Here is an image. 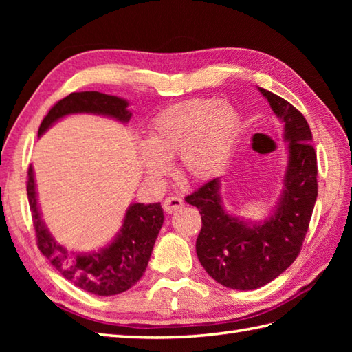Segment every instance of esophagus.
I'll use <instances>...</instances> for the list:
<instances>
[{"mask_svg":"<svg viewBox=\"0 0 352 352\" xmlns=\"http://www.w3.org/2000/svg\"><path fill=\"white\" fill-rule=\"evenodd\" d=\"M183 206H184V201L182 198H178V197H168L163 203L164 212L169 213V214L174 213L175 210H178V208H182Z\"/></svg>","mask_w":352,"mask_h":352,"instance_id":"34e87169","label":"esophagus"}]
</instances>
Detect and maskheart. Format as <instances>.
<instances>
[{"mask_svg":"<svg viewBox=\"0 0 352 352\" xmlns=\"http://www.w3.org/2000/svg\"><path fill=\"white\" fill-rule=\"evenodd\" d=\"M241 130L237 111L214 100H189L159 111L148 125L142 163L153 178L178 157L182 174L206 182L228 163Z\"/></svg>","mask_w":352,"mask_h":352,"instance_id":"obj_1","label":"heart"}]
</instances>
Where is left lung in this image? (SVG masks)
Instances as JSON below:
<instances>
[{
    "label": "left lung",
    "mask_w": 352,
    "mask_h": 352,
    "mask_svg": "<svg viewBox=\"0 0 352 352\" xmlns=\"http://www.w3.org/2000/svg\"><path fill=\"white\" fill-rule=\"evenodd\" d=\"M260 92L284 122L289 140V163L276 212L260 227L237 221L221 206L219 178L186 197V203L198 208L203 222L197 239L201 265L213 280L236 290L265 286L294 263L318 198V159L309 122L281 96L261 87Z\"/></svg>",
    "instance_id": "left-lung-1"
}]
</instances>
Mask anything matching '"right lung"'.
Listing matches in <instances>:
<instances>
[{"mask_svg":"<svg viewBox=\"0 0 352 352\" xmlns=\"http://www.w3.org/2000/svg\"><path fill=\"white\" fill-rule=\"evenodd\" d=\"M129 102L100 92H74L57 101L43 118L39 136L56 122L69 113H100L116 118L118 121H130ZM27 195L32 210L36 242L41 252L66 280L89 294L109 296L129 290L136 284L148 266L157 234L163 226V210L157 204H133L125 214L124 227L116 241L95 254H69L57 245L48 234L41 219L36 203L33 168H28Z\"/></svg>","mask_w":352,"mask_h":352,"instance_id":"right-lung-1","label":"right lung"}]
</instances>
